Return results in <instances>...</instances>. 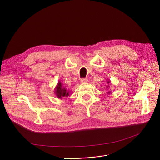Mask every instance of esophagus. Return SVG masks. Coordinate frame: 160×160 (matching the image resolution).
Here are the masks:
<instances>
[{"instance_id": "esophagus-1", "label": "esophagus", "mask_w": 160, "mask_h": 160, "mask_svg": "<svg viewBox=\"0 0 160 160\" xmlns=\"http://www.w3.org/2000/svg\"><path fill=\"white\" fill-rule=\"evenodd\" d=\"M88 80L87 78H82V79H80V82L82 83H85L88 82Z\"/></svg>"}]
</instances>
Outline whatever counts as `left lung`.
Here are the masks:
<instances>
[{
  "label": "left lung",
  "instance_id": "left-lung-1",
  "mask_svg": "<svg viewBox=\"0 0 160 160\" xmlns=\"http://www.w3.org/2000/svg\"><path fill=\"white\" fill-rule=\"evenodd\" d=\"M110 82H111V81H110V80H108V79H106V83H107V86H106V88H107V90H109V89H110V86H109V83H110ZM108 93V95H110L111 94V91H108V92H107Z\"/></svg>",
  "mask_w": 160,
  "mask_h": 160
}]
</instances>
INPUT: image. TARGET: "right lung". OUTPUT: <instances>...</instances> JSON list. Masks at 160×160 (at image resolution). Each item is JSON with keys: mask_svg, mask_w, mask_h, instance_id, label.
Here are the masks:
<instances>
[{"mask_svg": "<svg viewBox=\"0 0 160 160\" xmlns=\"http://www.w3.org/2000/svg\"><path fill=\"white\" fill-rule=\"evenodd\" d=\"M54 93L58 98H62L64 97H68L71 96V91L67 90L65 87L63 86V83L59 80L57 85L54 88Z\"/></svg>", "mask_w": 160, "mask_h": 160, "instance_id": "1", "label": "right lung"}]
</instances>
